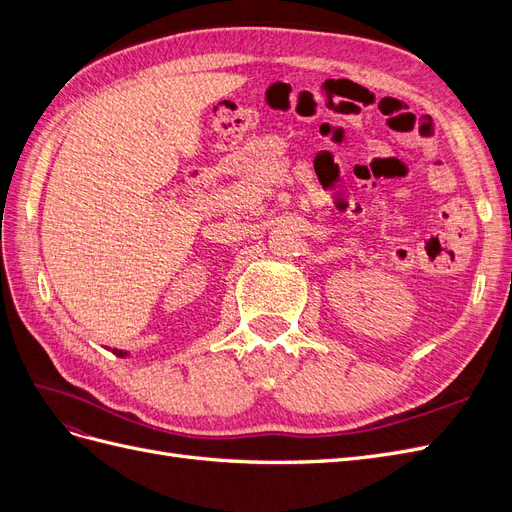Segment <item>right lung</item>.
<instances>
[{"label":"right lung","instance_id":"add662e5","mask_svg":"<svg viewBox=\"0 0 512 512\" xmlns=\"http://www.w3.org/2000/svg\"><path fill=\"white\" fill-rule=\"evenodd\" d=\"M117 356H128V352H123V350H113Z\"/></svg>","mask_w":512,"mask_h":512}]
</instances>
